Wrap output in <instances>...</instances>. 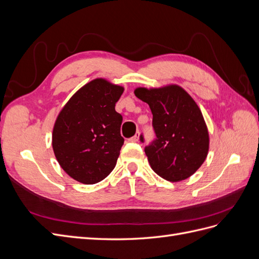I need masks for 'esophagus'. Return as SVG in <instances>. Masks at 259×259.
Wrapping results in <instances>:
<instances>
[{"mask_svg":"<svg viewBox=\"0 0 259 259\" xmlns=\"http://www.w3.org/2000/svg\"><path fill=\"white\" fill-rule=\"evenodd\" d=\"M138 140H139V133H136L134 136L130 138V142H133V143H137Z\"/></svg>","mask_w":259,"mask_h":259,"instance_id":"34e87169","label":"esophagus"}]
</instances>
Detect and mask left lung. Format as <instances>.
I'll use <instances>...</instances> for the list:
<instances>
[{
    "label": "left lung",
    "mask_w": 259,
    "mask_h": 259,
    "mask_svg": "<svg viewBox=\"0 0 259 259\" xmlns=\"http://www.w3.org/2000/svg\"><path fill=\"white\" fill-rule=\"evenodd\" d=\"M135 95L149 105L156 138L145 148L149 164L168 182L189 178L205 161L209 138L198 105L184 89L138 88ZM144 143V137L140 135Z\"/></svg>",
    "instance_id": "8db88e82"
}]
</instances>
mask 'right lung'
Here are the masks:
<instances>
[{
	"label": "right lung",
	"instance_id": "1",
	"mask_svg": "<svg viewBox=\"0 0 259 259\" xmlns=\"http://www.w3.org/2000/svg\"><path fill=\"white\" fill-rule=\"evenodd\" d=\"M123 92L122 86L95 79L59 112L53 128V150L61 168L76 182L99 183L114 168L124 144L123 119L115 111Z\"/></svg>",
	"mask_w": 259,
	"mask_h": 259
}]
</instances>
